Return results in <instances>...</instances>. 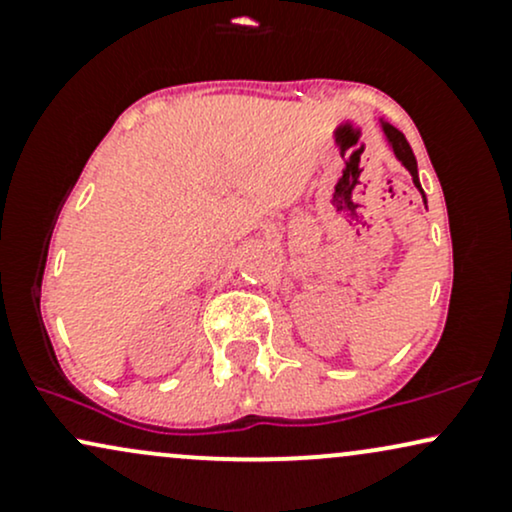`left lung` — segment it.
Wrapping results in <instances>:
<instances>
[{
    "label": "left lung",
    "mask_w": 512,
    "mask_h": 512,
    "mask_svg": "<svg viewBox=\"0 0 512 512\" xmlns=\"http://www.w3.org/2000/svg\"><path fill=\"white\" fill-rule=\"evenodd\" d=\"M383 129H385L387 139H390L392 149H395V156L399 158V161L404 163V168H407L409 173H411V178H414V185L421 190V185H419V170H416L414 151H411V146L407 144V139H404V134L399 132L397 127H392V125H383ZM421 195H424V190H421ZM424 202H426V199H424Z\"/></svg>",
    "instance_id": "1"
}]
</instances>
